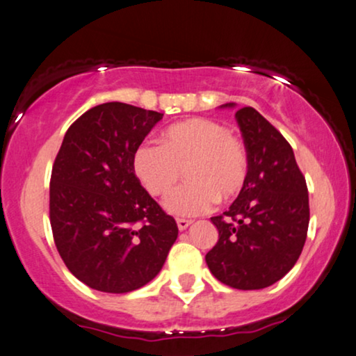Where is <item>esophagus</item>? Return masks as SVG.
<instances>
[{
  "label": "esophagus",
  "mask_w": 356,
  "mask_h": 356,
  "mask_svg": "<svg viewBox=\"0 0 356 356\" xmlns=\"http://www.w3.org/2000/svg\"><path fill=\"white\" fill-rule=\"evenodd\" d=\"M190 224H192V221H190V219H177L179 230H185V229L190 226Z\"/></svg>",
  "instance_id": "34e87169"
}]
</instances>
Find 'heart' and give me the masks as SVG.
I'll return each mask as SVG.
<instances>
[{"mask_svg": "<svg viewBox=\"0 0 356 356\" xmlns=\"http://www.w3.org/2000/svg\"><path fill=\"white\" fill-rule=\"evenodd\" d=\"M161 143L140 145L132 166L140 184L153 197L166 195L185 171L188 182L164 200V209L174 216L207 213L218 198L232 200L247 184V148L221 122L193 118L172 124L163 132Z\"/></svg>", "mask_w": 356, "mask_h": 356, "instance_id": "heart-1", "label": "heart"}]
</instances>
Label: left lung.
I'll return each mask as SVG.
<instances>
[{
  "instance_id": "left-lung-1",
  "label": "left lung",
  "mask_w": 356,
  "mask_h": 356,
  "mask_svg": "<svg viewBox=\"0 0 356 356\" xmlns=\"http://www.w3.org/2000/svg\"><path fill=\"white\" fill-rule=\"evenodd\" d=\"M235 119L248 153V179L227 211L211 218L219 238L204 259L222 284L258 290L282 279L302 253L308 188L292 147L276 127L250 106L238 109Z\"/></svg>"
}]
</instances>
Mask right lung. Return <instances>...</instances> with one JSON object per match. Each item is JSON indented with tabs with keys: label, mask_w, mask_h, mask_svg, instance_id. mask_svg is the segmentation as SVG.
Here are the masks:
<instances>
[{
	"label": "right lung",
	"mask_w": 356,
	"mask_h": 356,
	"mask_svg": "<svg viewBox=\"0 0 356 356\" xmlns=\"http://www.w3.org/2000/svg\"><path fill=\"white\" fill-rule=\"evenodd\" d=\"M161 113L111 102L83 113L64 135L49 182L54 243L90 289L127 293L161 271L179 229L149 197L132 159Z\"/></svg>",
	"instance_id": "1"
}]
</instances>
